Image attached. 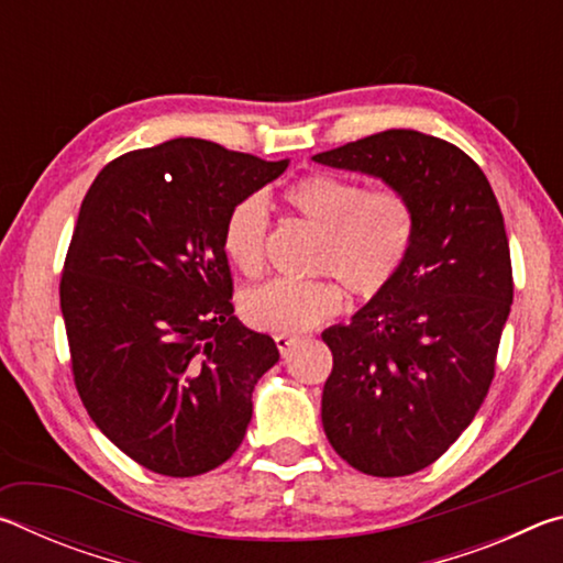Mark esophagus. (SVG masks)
<instances>
[{
	"instance_id": "esophagus-1",
	"label": "esophagus",
	"mask_w": 563,
	"mask_h": 563,
	"mask_svg": "<svg viewBox=\"0 0 563 563\" xmlns=\"http://www.w3.org/2000/svg\"><path fill=\"white\" fill-rule=\"evenodd\" d=\"M295 342H298V338H295V335H275V345H278V350H280V355H283V357L288 355V352L292 350Z\"/></svg>"
}]
</instances>
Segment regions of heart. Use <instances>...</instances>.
Returning a JSON list of instances; mask_svg holds the SVG:
<instances>
[{
  "instance_id": "b5f03b06",
  "label": "heart",
  "mask_w": 563,
  "mask_h": 563,
  "mask_svg": "<svg viewBox=\"0 0 563 563\" xmlns=\"http://www.w3.org/2000/svg\"><path fill=\"white\" fill-rule=\"evenodd\" d=\"M285 206L320 233L312 271L332 275L352 298L373 300L397 278L415 241L417 216L397 188L362 186L335 174H310L283 194ZM271 216L263 198L245 196L225 216L223 251L238 271L255 278L268 258ZM318 280H271L243 295V316L253 328L298 335L338 316L340 285Z\"/></svg>"
}]
</instances>
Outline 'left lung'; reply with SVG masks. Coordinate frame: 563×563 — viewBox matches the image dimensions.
<instances>
[{"mask_svg": "<svg viewBox=\"0 0 563 563\" xmlns=\"http://www.w3.org/2000/svg\"><path fill=\"white\" fill-rule=\"evenodd\" d=\"M312 161L383 178L415 206V241L397 278L347 325L322 332L332 450L365 474H415L470 427L494 379L514 298L497 196L462 148L409 129Z\"/></svg>", "mask_w": 563, "mask_h": 563, "instance_id": "8db88e82", "label": "left lung"}]
</instances>
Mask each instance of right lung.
<instances>
[{"mask_svg":"<svg viewBox=\"0 0 563 563\" xmlns=\"http://www.w3.org/2000/svg\"><path fill=\"white\" fill-rule=\"evenodd\" d=\"M285 168L174 139L111 161L84 198L59 285L74 383L93 424L151 472H211L243 442L280 352L233 316L223 223Z\"/></svg>","mask_w":563,"mask_h":563,"instance_id":"right-lung-1","label":"right lung"}]
</instances>
